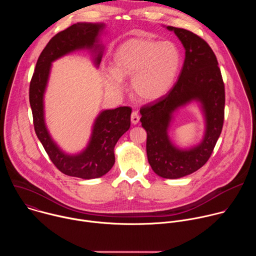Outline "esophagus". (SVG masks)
Segmentation results:
<instances>
[{
  "label": "esophagus",
  "instance_id": "34e87169",
  "mask_svg": "<svg viewBox=\"0 0 256 256\" xmlns=\"http://www.w3.org/2000/svg\"><path fill=\"white\" fill-rule=\"evenodd\" d=\"M130 120H132V124H134V126L138 124V122H140V116H138V112H134L132 114V116H130Z\"/></svg>",
  "mask_w": 256,
  "mask_h": 256
}]
</instances>
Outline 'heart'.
I'll list each match as a JSON object with an SVG mask.
<instances>
[{
    "label": "heart",
    "instance_id": "obj_1",
    "mask_svg": "<svg viewBox=\"0 0 256 256\" xmlns=\"http://www.w3.org/2000/svg\"><path fill=\"white\" fill-rule=\"evenodd\" d=\"M181 52L170 42L132 38L122 44L112 58V70L103 75L107 91L120 93L124 79L130 78L134 96L152 102L172 88L181 66Z\"/></svg>",
    "mask_w": 256,
    "mask_h": 256
}]
</instances>
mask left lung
<instances>
[{"label": "left lung", "mask_w": 256, "mask_h": 256, "mask_svg": "<svg viewBox=\"0 0 256 256\" xmlns=\"http://www.w3.org/2000/svg\"><path fill=\"white\" fill-rule=\"evenodd\" d=\"M186 50V58L173 89L155 103L140 108L142 126L147 132V157L153 171L162 178L190 175L208 160L224 122L225 88L216 58L196 34L172 26ZM196 102L202 112L205 130L201 140L188 148L177 146L168 130L178 109Z\"/></svg>", "instance_id": "obj_1"}]
</instances>
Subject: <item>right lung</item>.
<instances>
[{"mask_svg": "<svg viewBox=\"0 0 256 256\" xmlns=\"http://www.w3.org/2000/svg\"><path fill=\"white\" fill-rule=\"evenodd\" d=\"M103 22H78L58 33L50 40L36 62L29 88V102L34 130L44 150L56 168L66 175L94 179L105 175L116 162L114 147L130 126V107L104 109L95 118L86 147L78 153L64 151L52 138L46 122L44 95L50 81L52 62L79 50H88L94 66L99 68L104 46L101 35Z\"/></svg>", "mask_w": 256, "mask_h": 256, "instance_id": "obj_1", "label": "right lung"}]
</instances>
